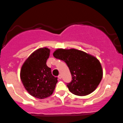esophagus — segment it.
<instances>
[{
	"label": "esophagus",
	"instance_id": "obj_1",
	"mask_svg": "<svg viewBox=\"0 0 123 123\" xmlns=\"http://www.w3.org/2000/svg\"><path fill=\"white\" fill-rule=\"evenodd\" d=\"M58 79H62V75H61V74L58 75Z\"/></svg>",
	"mask_w": 123,
	"mask_h": 123
}]
</instances>
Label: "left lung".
Returning <instances> with one entry per match:
<instances>
[{
	"instance_id": "left-lung-1",
	"label": "left lung",
	"mask_w": 123,
	"mask_h": 123,
	"mask_svg": "<svg viewBox=\"0 0 123 123\" xmlns=\"http://www.w3.org/2000/svg\"><path fill=\"white\" fill-rule=\"evenodd\" d=\"M53 55L64 61L69 68L72 80L67 83V87L72 94L85 96L96 89L103 76L102 66L97 58L74 49H59Z\"/></svg>"
}]
</instances>
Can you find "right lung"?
I'll return each instance as SVG.
<instances>
[{
  "label": "right lung",
  "instance_id": "add662e5",
  "mask_svg": "<svg viewBox=\"0 0 123 123\" xmlns=\"http://www.w3.org/2000/svg\"><path fill=\"white\" fill-rule=\"evenodd\" d=\"M49 55V49H39L27 58L21 67L20 78L23 84L28 93L36 98L42 99L50 96L58 81L46 65Z\"/></svg>",
  "mask_w": 123,
  "mask_h": 123
}]
</instances>
